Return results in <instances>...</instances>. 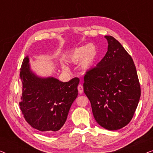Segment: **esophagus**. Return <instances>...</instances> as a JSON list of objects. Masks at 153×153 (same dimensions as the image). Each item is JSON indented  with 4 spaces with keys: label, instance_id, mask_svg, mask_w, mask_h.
<instances>
[{
    "label": "esophagus",
    "instance_id": "obj_1",
    "mask_svg": "<svg viewBox=\"0 0 153 153\" xmlns=\"http://www.w3.org/2000/svg\"><path fill=\"white\" fill-rule=\"evenodd\" d=\"M78 91H79V93L80 94H81L83 92V88L81 84H79L78 85Z\"/></svg>",
    "mask_w": 153,
    "mask_h": 153
}]
</instances>
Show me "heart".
Segmentation results:
<instances>
[{"instance_id": "obj_1", "label": "heart", "mask_w": 153, "mask_h": 153, "mask_svg": "<svg viewBox=\"0 0 153 153\" xmlns=\"http://www.w3.org/2000/svg\"><path fill=\"white\" fill-rule=\"evenodd\" d=\"M97 49L93 44H88L86 46L80 47L73 50L67 57V62L72 64H77L79 62V65L81 70H88L93 65L97 56ZM62 70L67 71L68 67L62 66Z\"/></svg>"}]
</instances>
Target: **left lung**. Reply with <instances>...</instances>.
<instances>
[{"label":"left lung","mask_w":153,"mask_h":153,"mask_svg":"<svg viewBox=\"0 0 153 153\" xmlns=\"http://www.w3.org/2000/svg\"><path fill=\"white\" fill-rule=\"evenodd\" d=\"M104 37L108 42L107 52L95 68L85 74L83 91L98 124L108 130H117L132 118L141 88L131 56L114 37Z\"/></svg>","instance_id":"obj_1"}]
</instances>
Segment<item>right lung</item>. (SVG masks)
Here are the masks:
<instances>
[{
	"mask_svg": "<svg viewBox=\"0 0 153 153\" xmlns=\"http://www.w3.org/2000/svg\"><path fill=\"white\" fill-rule=\"evenodd\" d=\"M22 96L19 105L25 120L45 133L58 131L65 123L78 95L79 79L62 82L53 76L42 77L31 70L27 56L21 67Z\"/></svg>",
	"mask_w": 153,
	"mask_h": 153,
	"instance_id": "1",
	"label": "right lung"
}]
</instances>
